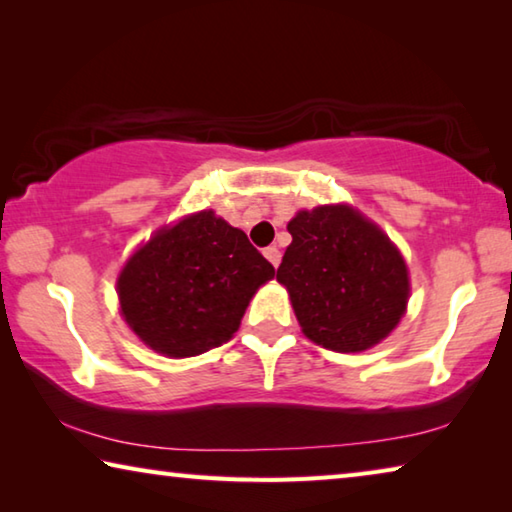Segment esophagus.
<instances>
[{"instance_id":"obj_1","label":"esophagus","mask_w":512,"mask_h":512,"mask_svg":"<svg viewBox=\"0 0 512 512\" xmlns=\"http://www.w3.org/2000/svg\"><path fill=\"white\" fill-rule=\"evenodd\" d=\"M264 257H266L268 262H271L275 268L280 266V262H282V253H280V248H277V246H268V248H264Z\"/></svg>"}]
</instances>
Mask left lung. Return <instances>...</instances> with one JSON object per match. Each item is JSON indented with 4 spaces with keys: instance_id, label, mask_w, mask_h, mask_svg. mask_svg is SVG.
<instances>
[{
    "instance_id": "1",
    "label": "left lung",
    "mask_w": 512,
    "mask_h": 512,
    "mask_svg": "<svg viewBox=\"0 0 512 512\" xmlns=\"http://www.w3.org/2000/svg\"><path fill=\"white\" fill-rule=\"evenodd\" d=\"M277 282L305 336L334 352H361L400 323L409 271L391 239L348 205L298 212Z\"/></svg>"
}]
</instances>
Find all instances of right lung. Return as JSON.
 I'll return each mask as SVG.
<instances>
[{"mask_svg":"<svg viewBox=\"0 0 512 512\" xmlns=\"http://www.w3.org/2000/svg\"><path fill=\"white\" fill-rule=\"evenodd\" d=\"M273 275L244 232L205 210L160 230L128 259L117 280L121 314L153 350L194 357L232 339Z\"/></svg>","mask_w":512,"mask_h":512,"instance_id":"add662e5","label":"right lung"}]
</instances>
